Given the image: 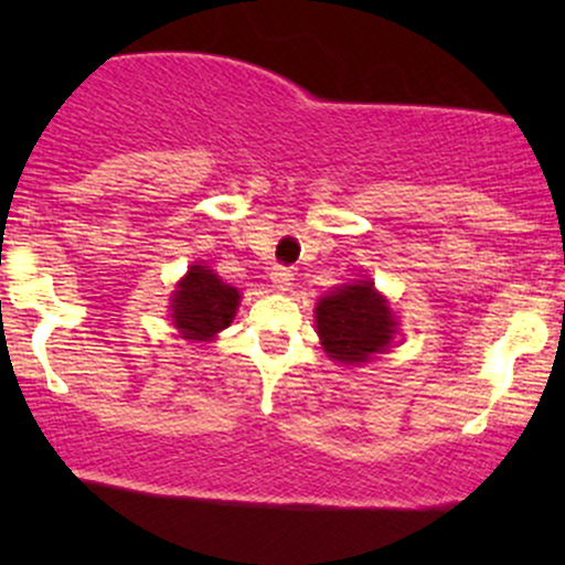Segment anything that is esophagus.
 I'll use <instances>...</instances> for the list:
<instances>
[{
	"mask_svg": "<svg viewBox=\"0 0 565 565\" xmlns=\"http://www.w3.org/2000/svg\"><path fill=\"white\" fill-rule=\"evenodd\" d=\"M270 278H274L276 289L289 291L291 289V281H295V270L287 268V265H276V268L270 270Z\"/></svg>",
	"mask_w": 565,
	"mask_h": 565,
	"instance_id": "esophagus-1",
	"label": "esophagus"
}]
</instances>
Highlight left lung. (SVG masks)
I'll return each instance as SVG.
<instances>
[{
    "label": "left lung",
    "instance_id": "8db88e82",
    "mask_svg": "<svg viewBox=\"0 0 565 565\" xmlns=\"http://www.w3.org/2000/svg\"><path fill=\"white\" fill-rule=\"evenodd\" d=\"M321 345L340 364H364L393 342L391 308L374 291V284H353L321 297L316 308Z\"/></svg>",
    "mask_w": 565,
    "mask_h": 565
}]
</instances>
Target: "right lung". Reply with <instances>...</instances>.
Returning <instances> with one entry per match:
<instances>
[{
  "label": "right lung",
  "mask_w": 565,
  "mask_h": 565,
  "mask_svg": "<svg viewBox=\"0 0 565 565\" xmlns=\"http://www.w3.org/2000/svg\"><path fill=\"white\" fill-rule=\"evenodd\" d=\"M238 295L204 265H191L172 295V321L185 340H210L236 316Z\"/></svg>",
  "instance_id": "right-lung-1"
}]
</instances>
